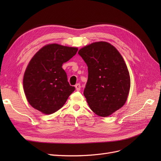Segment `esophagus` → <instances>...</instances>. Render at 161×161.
<instances>
[{
	"mask_svg": "<svg viewBox=\"0 0 161 161\" xmlns=\"http://www.w3.org/2000/svg\"><path fill=\"white\" fill-rule=\"evenodd\" d=\"M75 88H76V91H80V89H81V86H80V85L79 83H77L75 85Z\"/></svg>",
	"mask_w": 161,
	"mask_h": 161,
	"instance_id": "1",
	"label": "esophagus"
}]
</instances>
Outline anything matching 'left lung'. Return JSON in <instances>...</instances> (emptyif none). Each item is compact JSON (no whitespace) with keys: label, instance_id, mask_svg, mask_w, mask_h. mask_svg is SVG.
Wrapping results in <instances>:
<instances>
[{"label":"left lung","instance_id":"left-lung-1","mask_svg":"<svg viewBox=\"0 0 161 161\" xmlns=\"http://www.w3.org/2000/svg\"><path fill=\"white\" fill-rule=\"evenodd\" d=\"M79 54L88 66V80L84 95L95 114L108 117L127 101L130 77L123 57L108 42L86 46Z\"/></svg>","mask_w":161,"mask_h":161}]
</instances>
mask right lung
Listing matches in <instances>:
<instances>
[{"label": "right lung", "instance_id": "1", "mask_svg": "<svg viewBox=\"0 0 161 161\" xmlns=\"http://www.w3.org/2000/svg\"><path fill=\"white\" fill-rule=\"evenodd\" d=\"M77 51L76 47L52 43L33 56L23 76L24 92L33 108L49 115L65 104L75 87L70 85L62 66Z\"/></svg>", "mask_w": 161, "mask_h": 161}]
</instances>
